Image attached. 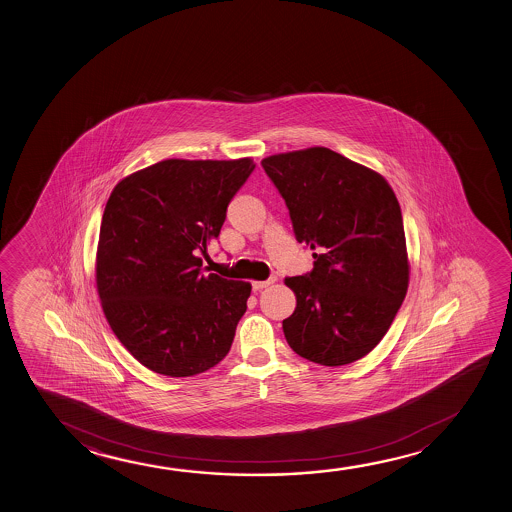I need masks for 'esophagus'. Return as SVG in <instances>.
I'll use <instances>...</instances> for the list:
<instances>
[{
	"instance_id": "34e87169",
	"label": "esophagus",
	"mask_w": 512,
	"mask_h": 512,
	"mask_svg": "<svg viewBox=\"0 0 512 512\" xmlns=\"http://www.w3.org/2000/svg\"><path fill=\"white\" fill-rule=\"evenodd\" d=\"M274 281H276V278H269V280L266 281H253V290H262V288L269 287V285H271V283H274Z\"/></svg>"
}]
</instances>
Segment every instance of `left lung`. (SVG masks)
Listing matches in <instances>:
<instances>
[{
    "label": "left lung",
    "mask_w": 512,
    "mask_h": 512,
    "mask_svg": "<svg viewBox=\"0 0 512 512\" xmlns=\"http://www.w3.org/2000/svg\"><path fill=\"white\" fill-rule=\"evenodd\" d=\"M262 168L285 199L311 273L287 278L297 306L283 332L290 348L337 367L383 339L409 285L399 201L385 178L325 147L271 155Z\"/></svg>",
    "instance_id": "1"
}]
</instances>
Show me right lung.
<instances>
[{
    "mask_svg": "<svg viewBox=\"0 0 512 512\" xmlns=\"http://www.w3.org/2000/svg\"><path fill=\"white\" fill-rule=\"evenodd\" d=\"M252 159H168L120 180L99 229L96 285L113 334L171 378L208 371L231 350L252 285L204 273Z\"/></svg>",
    "mask_w": 512,
    "mask_h": 512,
    "instance_id": "obj_1",
    "label": "right lung"
}]
</instances>
